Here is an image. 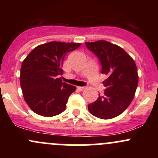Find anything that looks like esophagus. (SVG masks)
<instances>
[{"mask_svg": "<svg viewBox=\"0 0 158 158\" xmlns=\"http://www.w3.org/2000/svg\"><path fill=\"white\" fill-rule=\"evenodd\" d=\"M77 89L79 90H80V91H82V90H84L85 89V87H77Z\"/></svg>", "mask_w": 158, "mask_h": 158, "instance_id": "obj_1", "label": "esophagus"}]
</instances>
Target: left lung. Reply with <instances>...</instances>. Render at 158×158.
I'll return each mask as SVG.
<instances>
[{
    "mask_svg": "<svg viewBox=\"0 0 158 158\" xmlns=\"http://www.w3.org/2000/svg\"><path fill=\"white\" fill-rule=\"evenodd\" d=\"M85 44L97 56L102 73L108 77L103 81L104 94H99L97 100L88 105V110L98 118H114L122 114L134 99L138 85L137 66L131 56L117 45L103 40Z\"/></svg>",
    "mask_w": 158,
    "mask_h": 158,
    "instance_id": "8db88e82",
    "label": "left lung"
}]
</instances>
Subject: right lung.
<instances>
[{"mask_svg": "<svg viewBox=\"0 0 158 158\" xmlns=\"http://www.w3.org/2000/svg\"><path fill=\"white\" fill-rule=\"evenodd\" d=\"M80 45L51 41L36 47L23 60L20 83L25 102L35 114L53 117L65 110L76 87L62 82L59 76L65 55Z\"/></svg>", "mask_w": 158, "mask_h": 158, "instance_id": "add662e5", "label": "right lung"}]
</instances>
